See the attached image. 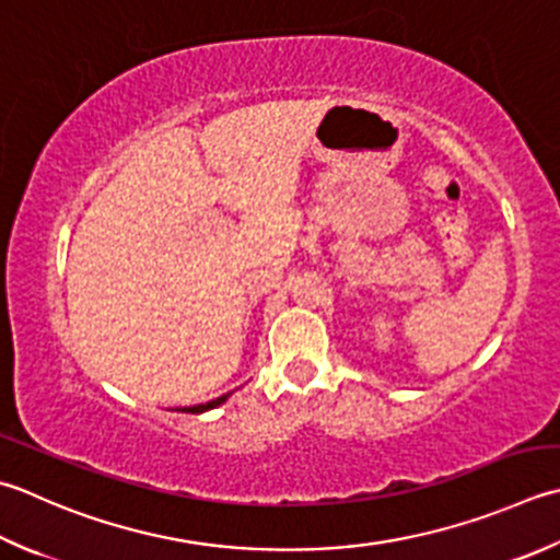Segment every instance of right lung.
I'll use <instances>...</instances> for the list:
<instances>
[{
  "mask_svg": "<svg viewBox=\"0 0 560 560\" xmlns=\"http://www.w3.org/2000/svg\"><path fill=\"white\" fill-rule=\"evenodd\" d=\"M228 396H230V393H228ZM228 396H221V398L208 400V402H201V405H191V408H182V412H206V410L218 408V405L225 402V400H228Z\"/></svg>",
  "mask_w": 560,
  "mask_h": 560,
  "instance_id": "1",
  "label": "right lung"
}]
</instances>
